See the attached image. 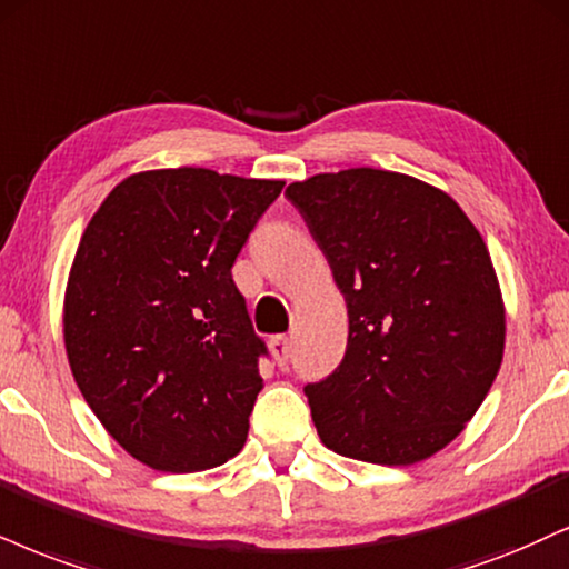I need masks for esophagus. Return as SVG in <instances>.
Returning a JSON list of instances; mask_svg holds the SVG:
<instances>
[{
    "label": "esophagus",
    "instance_id": "34e87169",
    "mask_svg": "<svg viewBox=\"0 0 569 569\" xmlns=\"http://www.w3.org/2000/svg\"><path fill=\"white\" fill-rule=\"evenodd\" d=\"M269 348H271L273 361H277L279 367H284L287 359H290V340H287L284 335H277V338H271Z\"/></svg>",
    "mask_w": 569,
    "mask_h": 569
}]
</instances>
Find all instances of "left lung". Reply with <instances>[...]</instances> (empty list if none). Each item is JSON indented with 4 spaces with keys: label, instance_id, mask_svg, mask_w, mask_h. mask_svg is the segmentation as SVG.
<instances>
[{
    "label": "left lung",
    "instance_id": "1",
    "mask_svg": "<svg viewBox=\"0 0 569 569\" xmlns=\"http://www.w3.org/2000/svg\"><path fill=\"white\" fill-rule=\"evenodd\" d=\"M348 306L346 359L306 385L329 451L425 461L465 430L501 369L507 308L488 244L451 194L348 168L284 189Z\"/></svg>",
    "mask_w": 569,
    "mask_h": 569
}]
</instances>
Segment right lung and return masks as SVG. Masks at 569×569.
Instances as JSON below:
<instances>
[{"instance_id": "obj_1", "label": "right lung", "mask_w": 569, "mask_h": 569, "mask_svg": "<svg viewBox=\"0 0 569 569\" xmlns=\"http://www.w3.org/2000/svg\"><path fill=\"white\" fill-rule=\"evenodd\" d=\"M279 179L210 168L126 177L83 229L62 300V340L89 409L158 472L234 459L263 377L231 266Z\"/></svg>"}]
</instances>
